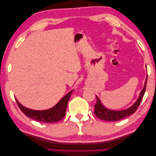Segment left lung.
<instances>
[{"label": "left lung", "instance_id": "8db88e82", "mask_svg": "<svg viewBox=\"0 0 156 156\" xmlns=\"http://www.w3.org/2000/svg\"><path fill=\"white\" fill-rule=\"evenodd\" d=\"M146 83H147V77L145 82L144 87L142 89V91H140L139 97L137 99L133 105H132L131 107L127 108V109L122 110V111H113L109 110L104 107L102 105L101 101L99 99V97L97 96H96L97 97V103L94 105V114L98 118L101 119L104 121H116L121 119H123L131 116V114H133L134 112L137 110L138 106H139L140 101L144 97V95L146 91Z\"/></svg>", "mask_w": 156, "mask_h": 156}]
</instances>
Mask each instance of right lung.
<instances>
[{
	"label": "right lung",
	"instance_id": "add662e5",
	"mask_svg": "<svg viewBox=\"0 0 156 156\" xmlns=\"http://www.w3.org/2000/svg\"><path fill=\"white\" fill-rule=\"evenodd\" d=\"M73 90L70 91L67 94H66L58 103L52 108L43 111H36L27 108L23 106L22 104L19 103V101L16 98V101L23 114L26 115L29 118L33 119L40 122L44 123H56L57 121L62 120L65 116L66 113L68 101H69L70 96Z\"/></svg>",
	"mask_w": 156,
	"mask_h": 156
}]
</instances>
